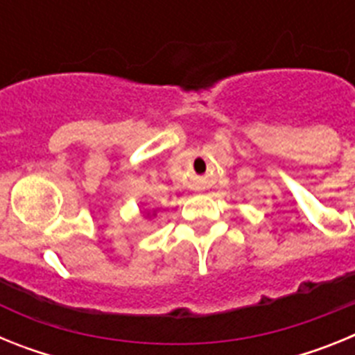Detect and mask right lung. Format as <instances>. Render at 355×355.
Wrapping results in <instances>:
<instances>
[{"label":"right lung","instance_id":"add662e5","mask_svg":"<svg viewBox=\"0 0 355 355\" xmlns=\"http://www.w3.org/2000/svg\"><path fill=\"white\" fill-rule=\"evenodd\" d=\"M156 215V213H153V215H149V213H147V216H149V218H150V216H155Z\"/></svg>","mask_w":355,"mask_h":355}]
</instances>
